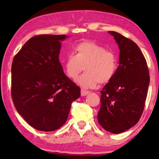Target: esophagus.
I'll return each instance as SVG.
<instances>
[{"label":"esophagus","mask_w":159,"mask_h":159,"mask_svg":"<svg viewBox=\"0 0 159 159\" xmlns=\"http://www.w3.org/2000/svg\"><path fill=\"white\" fill-rule=\"evenodd\" d=\"M88 93H89L88 91H86L84 89H81V93H80V94H81V96H83V97L86 96L87 95H88Z\"/></svg>","instance_id":"obj_1"}]
</instances>
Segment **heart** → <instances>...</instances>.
<instances>
[{"label":"heart","mask_w":159,"mask_h":159,"mask_svg":"<svg viewBox=\"0 0 159 159\" xmlns=\"http://www.w3.org/2000/svg\"><path fill=\"white\" fill-rule=\"evenodd\" d=\"M84 66L85 73L76 80L80 87L95 88L99 83H107L114 76L117 69L115 54L93 41L77 44L74 54L66 55L64 62V72L71 79H76Z\"/></svg>","instance_id":"1"}]
</instances>
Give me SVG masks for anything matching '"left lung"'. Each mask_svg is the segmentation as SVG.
<instances>
[{"label":"left lung","instance_id":"obj_1","mask_svg":"<svg viewBox=\"0 0 159 159\" xmlns=\"http://www.w3.org/2000/svg\"><path fill=\"white\" fill-rule=\"evenodd\" d=\"M108 32L120 50L119 66L113 79L100 91L98 119L107 131L118 134L139 121L147 98L149 75L138 45L117 32Z\"/></svg>","mask_w":159,"mask_h":159}]
</instances>
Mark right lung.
Here are the masks:
<instances>
[{
    "instance_id": "obj_1",
    "label": "right lung",
    "mask_w": 159,
    "mask_h": 159,
    "mask_svg": "<svg viewBox=\"0 0 159 159\" xmlns=\"http://www.w3.org/2000/svg\"><path fill=\"white\" fill-rule=\"evenodd\" d=\"M66 35L31 38L12 64V98L21 116L38 130H57L66 121L80 89L64 73L59 60Z\"/></svg>"
}]
</instances>
